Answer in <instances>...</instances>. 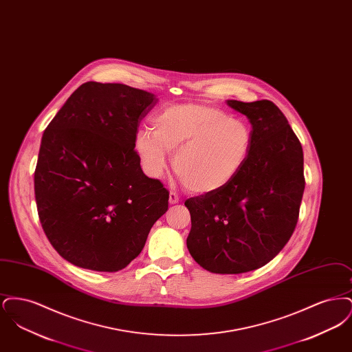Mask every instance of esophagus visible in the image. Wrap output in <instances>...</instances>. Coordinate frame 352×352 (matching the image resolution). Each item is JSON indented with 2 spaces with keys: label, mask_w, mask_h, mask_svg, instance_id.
<instances>
[{
  "label": "esophagus",
  "mask_w": 352,
  "mask_h": 352,
  "mask_svg": "<svg viewBox=\"0 0 352 352\" xmlns=\"http://www.w3.org/2000/svg\"><path fill=\"white\" fill-rule=\"evenodd\" d=\"M168 203L170 204H177V203H179V197L175 194V192H170L168 194Z\"/></svg>",
  "instance_id": "obj_1"
}]
</instances>
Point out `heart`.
<instances>
[{"label":"heart","instance_id":"1","mask_svg":"<svg viewBox=\"0 0 352 352\" xmlns=\"http://www.w3.org/2000/svg\"><path fill=\"white\" fill-rule=\"evenodd\" d=\"M251 125L223 109L206 104L168 107L141 128L134 151L151 178H161L174 153L173 166L187 188L210 194L231 184L252 151Z\"/></svg>","mask_w":352,"mask_h":352}]
</instances>
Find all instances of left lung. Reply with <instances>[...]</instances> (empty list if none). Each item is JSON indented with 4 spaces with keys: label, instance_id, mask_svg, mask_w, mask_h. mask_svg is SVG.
<instances>
[{
    "label": "left lung",
    "instance_id": "left-lung-1",
    "mask_svg": "<svg viewBox=\"0 0 352 352\" xmlns=\"http://www.w3.org/2000/svg\"><path fill=\"white\" fill-rule=\"evenodd\" d=\"M252 125V151L224 188L184 201L187 248L201 268L239 274L278 254L298 221L305 190L301 142L272 101L227 100Z\"/></svg>",
    "mask_w": 352,
    "mask_h": 352
}]
</instances>
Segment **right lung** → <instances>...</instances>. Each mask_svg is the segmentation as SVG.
Instances as JSON below:
<instances>
[{
  "mask_svg": "<svg viewBox=\"0 0 352 352\" xmlns=\"http://www.w3.org/2000/svg\"><path fill=\"white\" fill-rule=\"evenodd\" d=\"M158 99L118 83L82 84L42 135L34 191L42 228L68 263L118 272L145 245L168 207L134 151L141 120Z\"/></svg>",
  "mask_w": 352,
  "mask_h": 352,
  "instance_id": "obj_1",
  "label": "right lung"
}]
</instances>
